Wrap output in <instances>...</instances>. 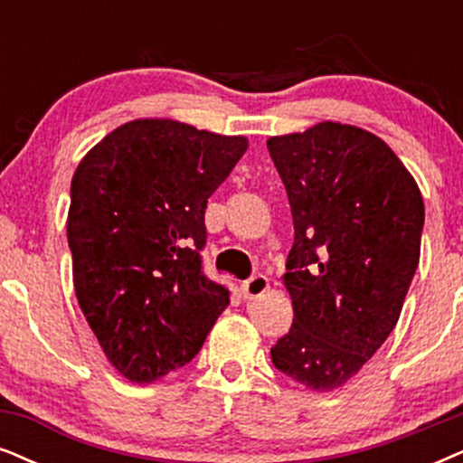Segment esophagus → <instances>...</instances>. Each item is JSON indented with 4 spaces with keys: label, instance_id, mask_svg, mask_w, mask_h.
I'll return each mask as SVG.
<instances>
[{
    "label": "esophagus",
    "instance_id": "34e87169",
    "mask_svg": "<svg viewBox=\"0 0 463 463\" xmlns=\"http://www.w3.org/2000/svg\"><path fill=\"white\" fill-rule=\"evenodd\" d=\"M269 290V278L267 275H251L250 279H245L241 284V292L245 299H256V297H260L262 292Z\"/></svg>",
    "mask_w": 463,
    "mask_h": 463
}]
</instances>
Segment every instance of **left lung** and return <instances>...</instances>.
<instances>
[{
	"mask_svg": "<svg viewBox=\"0 0 463 463\" xmlns=\"http://www.w3.org/2000/svg\"><path fill=\"white\" fill-rule=\"evenodd\" d=\"M267 147L295 222L284 273L295 318L271 361L329 393L400 320L420 256L423 196L393 149L363 128L323 121L271 137Z\"/></svg>",
	"mask_w": 463,
	"mask_h": 463,
	"instance_id": "1",
	"label": "left lung"
}]
</instances>
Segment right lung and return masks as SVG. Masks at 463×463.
I'll list each match as a JSON object with an SVG mask.
<instances>
[{
	"label": "right lung",
	"instance_id": "right-lung-1",
	"mask_svg": "<svg viewBox=\"0 0 463 463\" xmlns=\"http://www.w3.org/2000/svg\"><path fill=\"white\" fill-rule=\"evenodd\" d=\"M245 149V137L134 119L76 166L68 212L76 299L130 383L149 384L190 363L228 306L198 251L207 198Z\"/></svg>",
	"mask_w": 463,
	"mask_h": 463
}]
</instances>
